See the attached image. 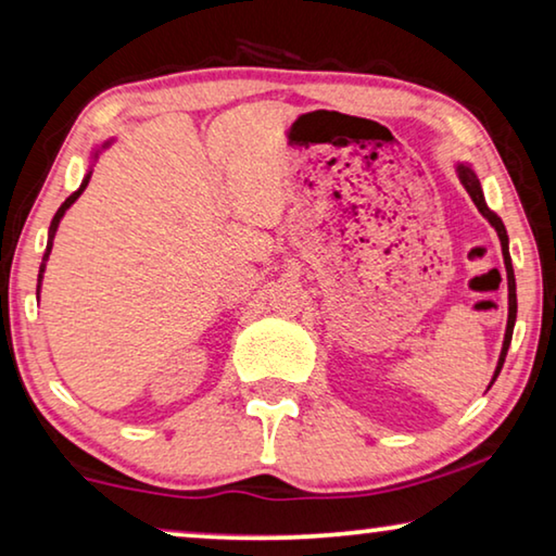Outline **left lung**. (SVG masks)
Wrapping results in <instances>:
<instances>
[{
	"mask_svg": "<svg viewBox=\"0 0 556 556\" xmlns=\"http://www.w3.org/2000/svg\"><path fill=\"white\" fill-rule=\"evenodd\" d=\"M456 173H458V180H462L466 192H469V195H471L473 205H477L479 213L484 215L489 223H492V228L496 230L498 240H502V255H504V265H506V280H509V318H506V333H504L502 356H498L496 371H494V378H492V383H494L498 371H502V366H504L506 351H509L511 333H514V320H517V283H514V268H511V255H509V236H506V228H504L502 218H498L494 211H489V205H486V200H484V192H481V182L477 178V173H473L471 167L464 165V163L456 165Z\"/></svg>",
	"mask_w": 556,
	"mask_h": 556,
	"instance_id": "1",
	"label": "left lung"
}]
</instances>
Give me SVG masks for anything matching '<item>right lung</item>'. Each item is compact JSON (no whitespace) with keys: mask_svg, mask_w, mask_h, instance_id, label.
Returning a JSON list of instances; mask_svg holds the SVG:
<instances>
[{"mask_svg":"<svg viewBox=\"0 0 556 556\" xmlns=\"http://www.w3.org/2000/svg\"><path fill=\"white\" fill-rule=\"evenodd\" d=\"M110 144H112V140H108V142H102V144H100V148L92 152V157H98V155H100V152H102L104 148H110ZM90 175H92V170L85 175V180H83V185H79V188H77L75 192H72V195H70L67 200H64V203L60 205V211H58V213H54V218H52V225H50V238H47V251H45V258H42V265H39V280H42V273H45V265H47V261H50V253H52V240H54V232H58V228H60V220H62V215H64V213H67V207H70L72 203H75V200H77L79 195H83V190L87 188V182H90Z\"/></svg>","mask_w":556,"mask_h":556,"instance_id":"right-lung-1","label":"right lung"}]
</instances>
